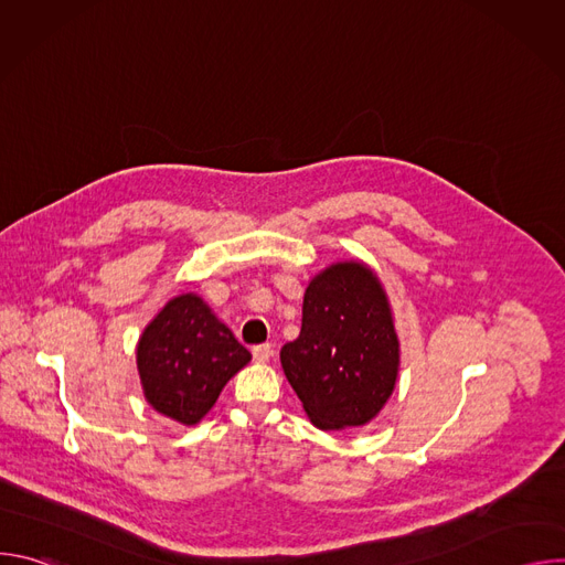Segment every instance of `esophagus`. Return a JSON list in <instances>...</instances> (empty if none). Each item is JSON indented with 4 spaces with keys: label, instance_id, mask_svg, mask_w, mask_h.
<instances>
[{
    "label": "esophagus",
    "instance_id": "esophagus-1",
    "mask_svg": "<svg viewBox=\"0 0 565 565\" xmlns=\"http://www.w3.org/2000/svg\"><path fill=\"white\" fill-rule=\"evenodd\" d=\"M270 355H273V347H270V344H257V347L253 349V358H255L257 362H268Z\"/></svg>",
    "mask_w": 565,
    "mask_h": 565
}]
</instances>
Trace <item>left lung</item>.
<instances>
[{
	"mask_svg": "<svg viewBox=\"0 0 565 565\" xmlns=\"http://www.w3.org/2000/svg\"><path fill=\"white\" fill-rule=\"evenodd\" d=\"M399 351L377 277L362 264H335L306 288L299 338L281 366L319 429L366 425L393 393Z\"/></svg>",
	"mask_w": 565,
	"mask_h": 565,
	"instance_id": "1",
	"label": "left lung"
}]
</instances>
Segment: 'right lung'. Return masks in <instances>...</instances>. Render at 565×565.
Listing matches in <instances>:
<instances>
[{"label": "right lung", "instance_id": "obj_1", "mask_svg": "<svg viewBox=\"0 0 565 565\" xmlns=\"http://www.w3.org/2000/svg\"><path fill=\"white\" fill-rule=\"evenodd\" d=\"M136 362L149 405L181 425H196L225 382L250 362V351L201 297L181 295L151 319Z\"/></svg>", "mask_w": 565, "mask_h": 565}]
</instances>
